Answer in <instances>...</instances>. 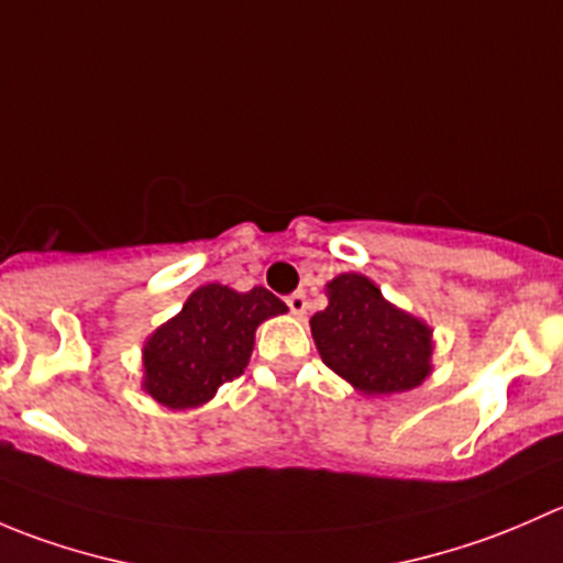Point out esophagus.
I'll return each instance as SVG.
<instances>
[{"label": "esophagus", "mask_w": 563, "mask_h": 563, "mask_svg": "<svg viewBox=\"0 0 563 563\" xmlns=\"http://www.w3.org/2000/svg\"><path fill=\"white\" fill-rule=\"evenodd\" d=\"M286 302H288V308H291V313H294V316L302 318L305 313H308V297H305V291H294V294H288Z\"/></svg>", "instance_id": "34e87169"}]
</instances>
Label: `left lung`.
<instances>
[{
	"mask_svg": "<svg viewBox=\"0 0 563 563\" xmlns=\"http://www.w3.org/2000/svg\"><path fill=\"white\" fill-rule=\"evenodd\" d=\"M329 305L310 318L323 365L365 395H395L433 371V329L387 302L365 275L345 272L327 283Z\"/></svg>",
	"mask_w": 563,
	"mask_h": 563,
	"instance_id": "left-lung-1",
	"label": "left lung"
}]
</instances>
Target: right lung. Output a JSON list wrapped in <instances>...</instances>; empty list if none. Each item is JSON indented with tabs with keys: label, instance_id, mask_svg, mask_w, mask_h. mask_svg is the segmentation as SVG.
I'll use <instances>...</instances> for the list:
<instances>
[{
	"label": "right lung",
	"instance_id": "obj_1",
	"mask_svg": "<svg viewBox=\"0 0 563 563\" xmlns=\"http://www.w3.org/2000/svg\"><path fill=\"white\" fill-rule=\"evenodd\" d=\"M286 305L266 288L234 291L220 283L196 288L172 321L144 343V387L166 408H196L242 376L255 329Z\"/></svg>",
	"mask_w": 563,
	"mask_h": 563
}]
</instances>
